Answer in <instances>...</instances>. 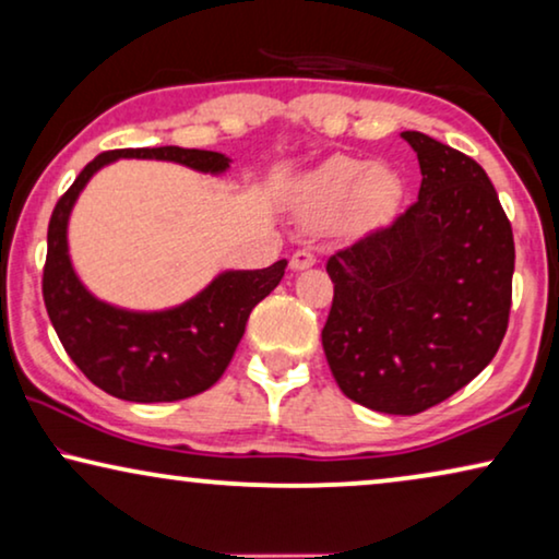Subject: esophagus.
<instances>
[{
	"mask_svg": "<svg viewBox=\"0 0 559 559\" xmlns=\"http://www.w3.org/2000/svg\"><path fill=\"white\" fill-rule=\"evenodd\" d=\"M312 264H316V254H312V251H308V249H297L293 259H289V266H293L295 272L310 270Z\"/></svg>",
	"mask_w": 559,
	"mask_h": 559,
	"instance_id": "34e87169",
	"label": "esophagus"
}]
</instances>
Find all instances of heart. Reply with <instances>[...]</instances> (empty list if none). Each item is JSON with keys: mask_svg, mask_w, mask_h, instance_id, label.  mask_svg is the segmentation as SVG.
Masks as SVG:
<instances>
[{"mask_svg": "<svg viewBox=\"0 0 559 559\" xmlns=\"http://www.w3.org/2000/svg\"><path fill=\"white\" fill-rule=\"evenodd\" d=\"M402 201V182L386 167L358 157H331L316 167L297 190V213L308 226L335 218L350 228L381 224Z\"/></svg>", "mask_w": 559, "mask_h": 559, "instance_id": "1", "label": "heart"}]
</instances>
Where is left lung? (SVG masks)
<instances>
[{
  "label": "left lung",
  "instance_id": "1",
  "mask_svg": "<svg viewBox=\"0 0 559 559\" xmlns=\"http://www.w3.org/2000/svg\"><path fill=\"white\" fill-rule=\"evenodd\" d=\"M423 186L392 224L335 251L323 350L341 392L419 415L491 364L509 328L514 234L476 159L423 132Z\"/></svg>",
  "mask_w": 559,
  "mask_h": 559
}]
</instances>
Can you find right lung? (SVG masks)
Instances as JSON below:
<instances>
[{
    "label": "right lung",
    "instance_id": "add662e5",
    "mask_svg": "<svg viewBox=\"0 0 559 559\" xmlns=\"http://www.w3.org/2000/svg\"><path fill=\"white\" fill-rule=\"evenodd\" d=\"M119 157L170 159L224 173L228 157L209 150H109L83 167L60 195L48 226L43 300L66 354L106 394L127 402H178L211 389L231 364L249 312L285 277V259L266 270L224 272L193 300L163 312H132L96 300L68 257V216L91 175Z\"/></svg>",
    "mask_w": 559,
    "mask_h": 559
}]
</instances>
